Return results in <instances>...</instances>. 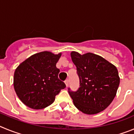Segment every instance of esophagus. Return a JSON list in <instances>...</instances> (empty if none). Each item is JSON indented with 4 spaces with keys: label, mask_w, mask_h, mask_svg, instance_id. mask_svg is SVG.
<instances>
[{
    "label": "esophagus",
    "mask_w": 134,
    "mask_h": 134,
    "mask_svg": "<svg viewBox=\"0 0 134 134\" xmlns=\"http://www.w3.org/2000/svg\"><path fill=\"white\" fill-rule=\"evenodd\" d=\"M65 85H66V87H68V85H69V80H66V81H65Z\"/></svg>",
    "instance_id": "34e87169"
}]
</instances>
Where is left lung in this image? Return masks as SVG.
<instances>
[{
	"label": "left lung",
	"instance_id": "left-lung-1",
	"mask_svg": "<svg viewBox=\"0 0 134 134\" xmlns=\"http://www.w3.org/2000/svg\"><path fill=\"white\" fill-rule=\"evenodd\" d=\"M70 55L80 80V87L76 92L68 88L74 106L85 114L100 113L115 97L120 82L118 69L93 53L81 55L72 52Z\"/></svg>",
	"mask_w": 134,
	"mask_h": 134
}]
</instances>
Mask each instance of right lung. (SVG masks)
Masks as SVG:
<instances>
[{
    "mask_svg": "<svg viewBox=\"0 0 134 134\" xmlns=\"http://www.w3.org/2000/svg\"><path fill=\"white\" fill-rule=\"evenodd\" d=\"M62 53L54 54L45 51L31 55L16 68L14 88L23 104L34 109L48 107L55 96L66 87L58 79L60 70L56 64Z\"/></svg>",
    "mask_w": 134,
    "mask_h": 134,
    "instance_id": "obj_1",
    "label": "right lung"
}]
</instances>
